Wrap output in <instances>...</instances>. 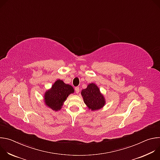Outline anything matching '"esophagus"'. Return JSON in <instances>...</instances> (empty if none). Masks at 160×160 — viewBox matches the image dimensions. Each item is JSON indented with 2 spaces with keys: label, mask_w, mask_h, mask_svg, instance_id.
<instances>
[{
  "label": "esophagus",
  "mask_w": 160,
  "mask_h": 160,
  "mask_svg": "<svg viewBox=\"0 0 160 160\" xmlns=\"http://www.w3.org/2000/svg\"><path fill=\"white\" fill-rule=\"evenodd\" d=\"M75 90L76 93L78 94V93L79 92V91H80V88H79V87H76L75 88Z\"/></svg>",
  "instance_id": "obj_1"
}]
</instances>
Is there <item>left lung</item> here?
Segmentation results:
<instances>
[{"instance_id":"1","label":"left lung","mask_w":160,"mask_h":160,"mask_svg":"<svg viewBox=\"0 0 160 160\" xmlns=\"http://www.w3.org/2000/svg\"><path fill=\"white\" fill-rule=\"evenodd\" d=\"M81 94L85 104L92 111L99 110L106 104L104 96L101 93L99 87L94 83L88 84L86 88L82 90Z\"/></svg>"}]
</instances>
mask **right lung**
Masks as SVG:
<instances>
[{
  "label": "right lung",
  "instance_id": "obj_1",
  "mask_svg": "<svg viewBox=\"0 0 160 160\" xmlns=\"http://www.w3.org/2000/svg\"><path fill=\"white\" fill-rule=\"evenodd\" d=\"M72 93H74V89L72 85L66 84L61 80H58L51 88L45 92V104L54 111H59L68 96Z\"/></svg>",
  "mask_w": 160,
  "mask_h": 160
}]
</instances>
